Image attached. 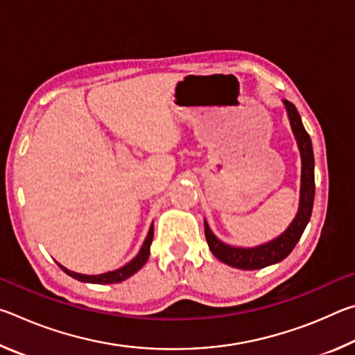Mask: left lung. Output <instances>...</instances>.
Listing matches in <instances>:
<instances>
[{
    "label": "left lung",
    "instance_id": "1",
    "mask_svg": "<svg viewBox=\"0 0 355 355\" xmlns=\"http://www.w3.org/2000/svg\"><path fill=\"white\" fill-rule=\"evenodd\" d=\"M286 106L288 117H290V123L293 128V133L296 136L297 146L300 150V158H302V180H300V203L299 211L296 218L291 222V225L282 233L279 238L274 241H269L263 245L252 249H241V248H232L220 243L216 238L211 230H209L208 224L205 222V238L208 243V248L211 249L213 255L220 260L222 263L230 264L233 268L238 269H261L266 268L269 264L279 263L284 260L285 257L291 254L294 245L302 236V233L307 227L311 209H313V200H315V158H313V147H311V141L307 131H305L302 120H300L299 112L291 101L284 100Z\"/></svg>",
    "mask_w": 355,
    "mask_h": 355
}]
</instances>
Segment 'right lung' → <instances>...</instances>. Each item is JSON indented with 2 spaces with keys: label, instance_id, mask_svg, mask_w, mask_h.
I'll return each mask as SVG.
<instances>
[{
  "label": "right lung",
  "instance_id": "obj_1",
  "mask_svg": "<svg viewBox=\"0 0 355 355\" xmlns=\"http://www.w3.org/2000/svg\"><path fill=\"white\" fill-rule=\"evenodd\" d=\"M152 241H153V225L150 227V232L146 238V241H144V244H142L139 254H137L136 258H133V260H131L128 264H125L123 268L117 269V271H111V272L98 274V275H84V274L69 271V269H65L64 266H61V264H59V268H61L65 274H69L70 277H73L80 282H87V284H98V285L119 284V282L128 279L130 275H133L136 271H139L144 264H146V261L148 260V255H150V244H152Z\"/></svg>",
  "mask_w": 355,
  "mask_h": 355
}]
</instances>
